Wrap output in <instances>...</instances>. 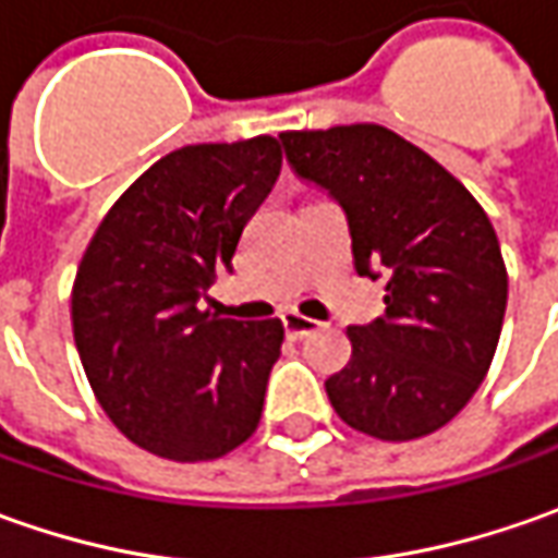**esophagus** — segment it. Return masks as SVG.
Returning a JSON list of instances; mask_svg holds the SVG:
<instances>
[{
    "label": "esophagus",
    "instance_id": "esophagus-1",
    "mask_svg": "<svg viewBox=\"0 0 558 558\" xmlns=\"http://www.w3.org/2000/svg\"><path fill=\"white\" fill-rule=\"evenodd\" d=\"M282 326H286V332H289L291 338H304V335H311L319 329L316 319H311V316H304V313L298 311L282 313Z\"/></svg>",
    "mask_w": 558,
    "mask_h": 558
}]
</instances>
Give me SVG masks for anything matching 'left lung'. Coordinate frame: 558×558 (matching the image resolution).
I'll return each mask as SVG.
<instances>
[{
  "instance_id": "1",
  "label": "left lung",
  "mask_w": 558,
  "mask_h": 558,
  "mask_svg": "<svg viewBox=\"0 0 558 558\" xmlns=\"http://www.w3.org/2000/svg\"><path fill=\"white\" fill-rule=\"evenodd\" d=\"M291 167L344 207L354 267L385 279V316L351 326L326 378L335 413L378 440L444 428L490 369L506 313L497 232L465 185L378 123L289 130Z\"/></svg>"
}]
</instances>
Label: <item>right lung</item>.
<instances>
[{"instance_id": "add662e5", "label": "right lung", "mask_w": 558, "mask_h": 558, "mask_svg": "<svg viewBox=\"0 0 558 558\" xmlns=\"http://www.w3.org/2000/svg\"><path fill=\"white\" fill-rule=\"evenodd\" d=\"M279 170L272 136L177 148L111 204L76 267L71 319L93 395L155 457L220 460L257 432L286 329L223 319L202 298Z\"/></svg>"}]
</instances>
